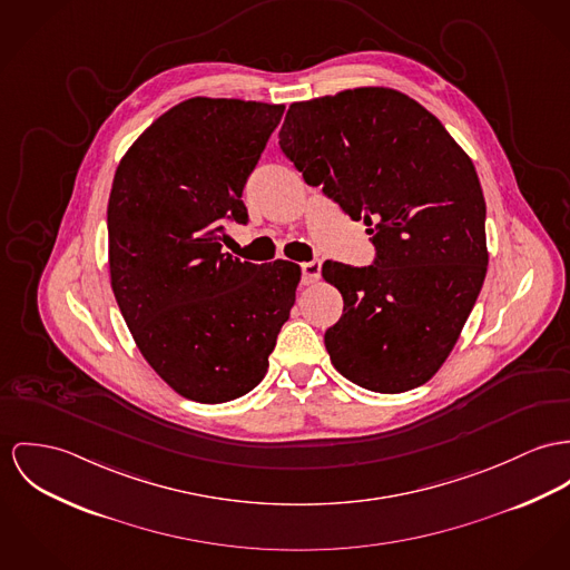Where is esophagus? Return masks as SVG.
<instances>
[{
  "label": "esophagus",
  "instance_id": "obj_1",
  "mask_svg": "<svg viewBox=\"0 0 570 570\" xmlns=\"http://www.w3.org/2000/svg\"><path fill=\"white\" fill-rule=\"evenodd\" d=\"M318 277H321V263L318 261L302 264V279H304L306 286L318 282Z\"/></svg>",
  "mask_w": 570,
  "mask_h": 570
}]
</instances>
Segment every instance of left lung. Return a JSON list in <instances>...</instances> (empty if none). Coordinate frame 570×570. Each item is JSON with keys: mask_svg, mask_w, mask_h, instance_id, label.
<instances>
[{"mask_svg": "<svg viewBox=\"0 0 570 570\" xmlns=\"http://www.w3.org/2000/svg\"><path fill=\"white\" fill-rule=\"evenodd\" d=\"M279 147L307 184L364 219L377 249L371 266L321 268L345 302L325 332L334 368L373 393L423 386L455 347L488 268L473 160L430 110L389 87L291 104Z\"/></svg>", "mask_w": 570, "mask_h": 570, "instance_id": "1", "label": "left lung"}]
</instances>
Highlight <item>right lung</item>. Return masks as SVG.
Instances as JSON below:
<instances>
[{"label":"right lung","instance_id":"right-lung-1","mask_svg":"<svg viewBox=\"0 0 570 570\" xmlns=\"http://www.w3.org/2000/svg\"><path fill=\"white\" fill-rule=\"evenodd\" d=\"M284 108L179 101L131 142L112 179L115 299L147 364L190 401L225 403L256 389L295 306L299 264L220 252L223 223L247 220L243 188Z\"/></svg>","mask_w":570,"mask_h":570}]
</instances>
